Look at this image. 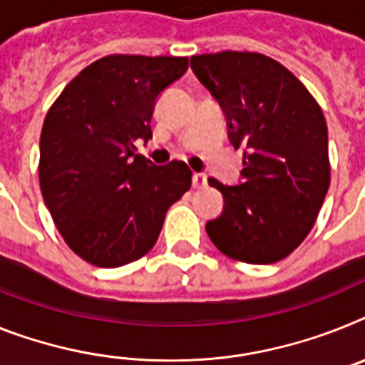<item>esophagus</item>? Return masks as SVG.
Instances as JSON below:
<instances>
[{
  "label": "esophagus",
  "instance_id": "1",
  "mask_svg": "<svg viewBox=\"0 0 365 365\" xmlns=\"http://www.w3.org/2000/svg\"><path fill=\"white\" fill-rule=\"evenodd\" d=\"M207 185V176L204 173H195L192 174V187L202 189Z\"/></svg>",
  "mask_w": 365,
  "mask_h": 365
}]
</instances>
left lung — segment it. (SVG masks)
Masks as SVG:
<instances>
[{
	"label": "left lung",
	"instance_id": "left-lung-1",
	"mask_svg": "<svg viewBox=\"0 0 365 365\" xmlns=\"http://www.w3.org/2000/svg\"><path fill=\"white\" fill-rule=\"evenodd\" d=\"M191 68L226 115L228 139L245 146L240 185L210 178L225 210L206 232L228 258L284 259L310 234L330 185L329 131L308 88L254 51L192 55Z\"/></svg>",
	"mask_w": 365,
	"mask_h": 365
}]
</instances>
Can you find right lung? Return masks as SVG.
<instances>
[{
	"label": "right lung",
	"instance_id": "1",
	"mask_svg": "<svg viewBox=\"0 0 365 365\" xmlns=\"http://www.w3.org/2000/svg\"><path fill=\"white\" fill-rule=\"evenodd\" d=\"M187 57L107 55L70 81L41 133L38 180L70 249L96 267H120L152 250L167 210L191 187L183 161L155 167L135 154L152 139V113Z\"/></svg>",
	"mask_w": 365,
	"mask_h": 365
}]
</instances>
